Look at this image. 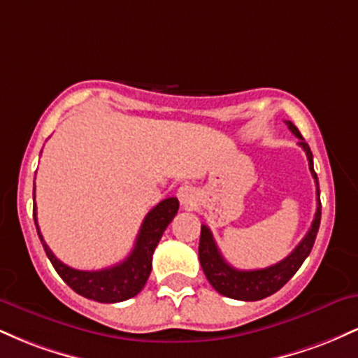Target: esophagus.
I'll return each instance as SVG.
<instances>
[{"mask_svg": "<svg viewBox=\"0 0 358 358\" xmlns=\"http://www.w3.org/2000/svg\"><path fill=\"white\" fill-rule=\"evenodd\" d=\"M176 196H178L180 203H182L183 207H188V205L195 202L196 192L192 185H182V187L178 188V192H176Z\"/></svg>", "mask_w": 358, "mask_h": 358, "instance_id": "esophagus-1", "label": "esophagus"}]
</instances>
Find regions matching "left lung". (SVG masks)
Listing matches in <instances>:
<instances>
[{
    "label": "left lung",
    "instance_id": "8db88e82",
    "mask_svg": "<svg viewBox=\"0 0 358 358\" xmlns=\"http://www.w3.org/2000/svg\"><path fill=\"white\" fill-rule=\"evenodd\" d=\"M287 127L294 136L299 138L298 145L305 150L308 165L310 171L313 175L316 183V213L315 219L311 222L310 231L303 241L296 245V249L289 254V256L279 261L278 264L269 266L264 269H252V271H241L232 268L224 257H222L219 248H217L215 241L210 229L207 225H202V232H200V244H199V259L202 269L207 276L208 282L213 286V289L219 291L224 296L232 299H241V301H257V299L268 298L274 294L276 291L281 289L282 286L294 276V273L301 268L305 259L310 256L311 249H313L316 234L320 229V220H322V202H320V187H318V176L315 173L313 168V155H311L310 146L303 139L301 133L298 127L291 121H286Z\"/></svg>",
    "mask_w": 358,
    "mask_h": 358
}]
</instances>
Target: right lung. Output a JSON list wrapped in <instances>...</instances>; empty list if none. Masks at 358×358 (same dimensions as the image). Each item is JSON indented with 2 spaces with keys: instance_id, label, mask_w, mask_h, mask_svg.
Listing matches in <instances>:
<instances>
[{
  "instance_id": "1",
  "label": "right lung",
  "mask_w": 358,
  "mask_h": 358,
  "mask_svg": "<svg viewBox=\"0 0 358 358\" xmlns=\"http://www.w3.org/2000/svg\"><path fill=\"white\" fill-rule=\"evenodd\" d=\"M178 200L175 196H170V199L159 202L155 208H151L145 217V220H143L136 242H134V248L129 252V256L122 262H119V264L113 266V268H106L101 271H79L59 261V259L53 256L47 242L43 241V236L40 234L35 203L34 219L36 232H38V237L42 241L43 249L48 259H50L52 266L59 273V276L76 293L99 303H119L136 296L139 291L145 287L151 273V261H153L156 245L162 239L163 232L166 231L168 224L173 220L176 212H178Z\"/></svg>"
}]
</instances>
